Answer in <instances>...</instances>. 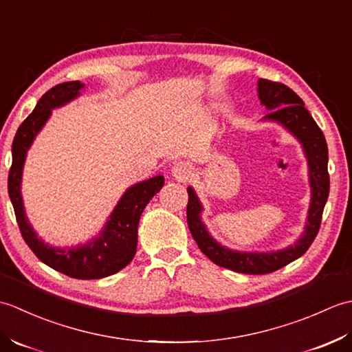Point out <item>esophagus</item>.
<instances>
[{"instance_id":"obj_1","label":"esophagus","mask_w":352,"mask_h":352,"mask_svg":"<svg viewBox=\"0 0 352 352\" xmlns=\"http://www.w3.org/2000/svg\"><path fill=\"white\" fill-rule=\"evenodd\" d=\"M170 174L177 182H188L189 178L193 175V168H192V164L186 163V162H177L174 166H172Z\"/></svg>"}]
</instances>
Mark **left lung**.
Listing matches in <instances>:
<instances>
[{"label":"left lung","instance_id":"left-lung-1","mask_svg":"<svg viewBox=\"0 0 352 352\" xmlns=\"http://www.w3.org/2000/svg\"><path fill=\"white\" fill-rule=\"evenodd\" d=\"M257 92L261 106L269 110V113L261 121L276 122L284 126L300 142L305 159H307L311 199L301 237L295 245L276 251L250 252L230 250L216 241L207 230L206 223L201 219L204 207L201 204L195 189L192 186L188 188V226L199 250L214 265L251 275L274 272L276 269L289 265L290 261L300 258L309 250L319 231L328 192H330L327 142L315 119L304 107L302 100L287 86L265 78L257 81Z\"/></svg>","mask_w":352,"mask_h":352}]
</instances>
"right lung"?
Masks as SVG:
<instances>
[{
	"label": "right lung",
	"mask_w": 352,
	"mask_h": 352,
	"mask_svg": "<svg viewBox=\"0 0 352 352\" xmlns=\"http://www.w3.org/2000/svg\"><path fill=\"white\" fill-rule=\"evenodd\" d=\"M85 85L80 81H66L57 85L37 101L34 110L19 125L16 136L12 144V168L9 172V197L16 214V221L24 237L36 257L45 265L56 269L72 278L98 280L113 275L130 263L138 246V227L142 212L157 192L164 184L163 175H155L149 180L133 184L124 192L118 201L113 212L110 213L106 226L98 234L85 245L52 246L37 236L25 214L24 201H22L21 184L22 170L27 151L47 124L52 110L62 107L80 96Z\"/></svg>",
	"instance_id": "right-lung-1"
}]
</instances>
